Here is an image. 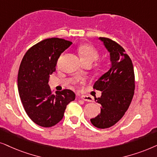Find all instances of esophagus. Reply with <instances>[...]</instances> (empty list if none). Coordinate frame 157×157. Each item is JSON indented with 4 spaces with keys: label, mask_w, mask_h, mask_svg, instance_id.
<instances>
[{
    "label": "esophagus",
    "mask_w": 157,
    "mask_h": 157,
    "mask_svg": "<svg viewBox=\"0 0 157 157\" xmlns=\"http://www.w3.org/2000/svg\"><path fill=\"white\" fill-rule=\"evenodd\" d=\"M80 98L82 100H85V101H87V102H92V101H93V99H92L90 97H89V96H87V95H81Z\"/></svg>",
    "instance_id": "34e87169"
}]
</instances>
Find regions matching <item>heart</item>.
<instances>
[{
	"mask_svg": "<svg viewBox=\"0 0 157 157\" xmlns=\"http://www.w3.org/2000/svg\"><path fill=\"white\" fill-rule=\"evenodd\" d=\"M78 53L85 64H91L98 59L100 55L97 49L94 46L88 44L80 46L78 49Z\"/></svg>",
	"mask_w": 157,
	"mask_h": 157,
	"instance_id": "b5f03b06",
	"label": "heart"
}]
</instances>
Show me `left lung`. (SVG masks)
Returning a JSON list of instances; mask_svg holds the SVG:
<instances>
[{"label": "left lung", "instance_id": "left-lung-1", "mask_svg": "<svg viewBox=\"0 0 157 157\" xmlns=\"http://www.w3.org/2000/svg\"><path fill=\"white\" fill-rule=\"evenodd\" d=\"M110 52L111 67L95 82L93 88L102 92L95 98L102 105L100 113L90 119L98 128H110L124 116L133 99L135 75L131 58L124 48L112 39L100 37Z\"/></svg>", "mask_w": 157, "mask_h": 157}]
</instances>
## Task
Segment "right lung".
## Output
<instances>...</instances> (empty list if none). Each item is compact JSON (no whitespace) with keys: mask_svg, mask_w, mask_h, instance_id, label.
Instances as JSON below:
<instances>
[{"mask_svg":"<svg viewBox=\"0 0 157 157\" xmlns=\"http://www.w3.org/2000/svg\"><path fill=\"white\" fill-rule=\"evenodd\" d=\"M72 44L59 38L44 39L31 47L21 62L18 74L21 100L28 116L40 126L58 124L67 105L75 99L74 92L68 89L53 94L48 84L59 56Z\"/></svg>","mask_w":157,"mask_h":157,"instance_id":"add662e5","label":"right lung"}]
</instances>
